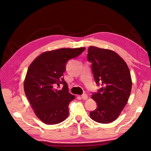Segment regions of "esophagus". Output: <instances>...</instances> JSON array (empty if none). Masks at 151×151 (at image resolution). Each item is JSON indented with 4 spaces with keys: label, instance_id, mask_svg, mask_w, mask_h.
Segmentation results:
<instances>
[{
    "label": "esophagus",
    "instance_id": "esophagus-1",
    "mask_svg": "<svg viewBox=\"0 0 151 151\" xmlns=\"http://www.w3.org/2000/svg\"><path fill=\"white\" fill-rule=\"evenodd\" d=\"M88 98V95H86V94H83L82 95V99H83V100H87Z\"/></svg>",
    "mask_w": 151,
    "mask_h": 151
}]
</instances>
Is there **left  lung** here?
<instances>
[{"label": "left lung", "mask_w": 151, "mask_h": 151, "mask_svg": "<svg viewBox=\"0 0 151 151\" xmlns=\"http://www.w3.org/2000/svg\"><path fill=\"white\" fill-rule=\"evenodd\" d=\"M88 60L92 63L96 83L102 86L91 95L97 107L89 115L97 123H111L119 116L130 97L132 83L129 67L114 51L93 46L89 47Z\"/></svg>", "instance_id": "8db88e82"}]
</instances>
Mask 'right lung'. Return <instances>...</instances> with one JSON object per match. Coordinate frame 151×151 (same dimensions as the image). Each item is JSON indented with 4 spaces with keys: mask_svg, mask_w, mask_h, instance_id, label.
I'll return each instance as SVG.
<instances>
[{
    "mask_svg": "<svg viewBox=\"0 0 151 151\" xmlns=\"http://www.w3.org/2000/svg\"><path fill=\"white\" fill-rule=\"evenodd\" d=\"M85 47L62 48L46 51L38 56L28 67L24 90L36 116L44 123L56 124L69 115L68 106L75 98L69 92L62 76L67 61L80 55ZM63 83L62 90L55 86Z\"/></svg>",
    "mask_w": 151,
    "mask_h": 151,
    "instance_id": "obj_1",
    "label": "right lung"
}]
</instances>
